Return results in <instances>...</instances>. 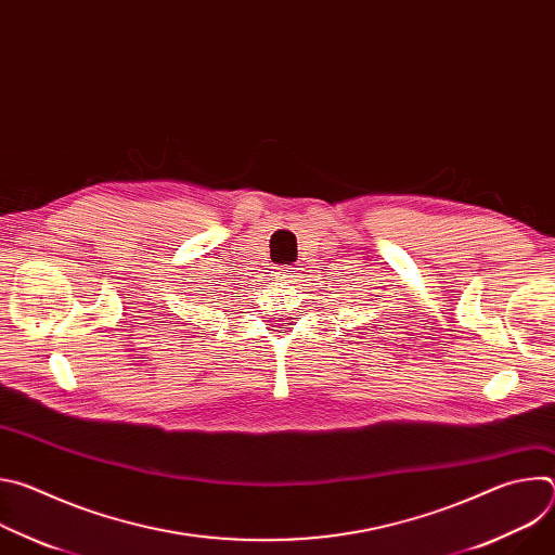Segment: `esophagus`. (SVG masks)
Listing matches in <instances>:
<instances>
[{
	"label": "esophagus",
	"mask_w": 555,
	"mask_h": 555,
	"mask_svg": "<svg viewBox=\"0 0 555 555\" xmlns=\"http://www.w3.org/2000/svg\"><path fill=\"white\" fill-rule=\"evenodd\" d=\"M274 274H276V279H281V281H289V279L296 276V268H294V266H279Z\"/></svg>",
	"instance_id": "34e87169"
}]
</instances>
